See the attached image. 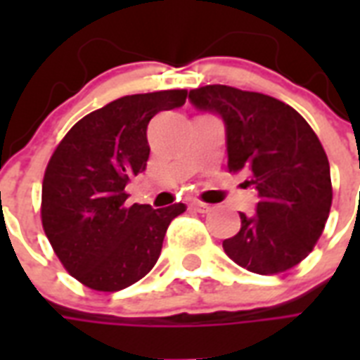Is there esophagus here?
<instances>
[{"label": "esophagus", "mask_w": 360, "mask_h": 360, "mask_svg": "<svg viewBox=\"0 0 360 360\" xmlns=\"http://www.w3.org/2000/svg\"><path fill=\"white\" fill-rule=\"evenodd\" d=\"M192 209H194L196 213H209V211H211V205H207V203H202V202H194L192 203Z\"/></svg>", "instance_id": "1"}]
</instances>
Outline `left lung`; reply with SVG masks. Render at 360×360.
<instances>
[{"mask_svg": "<svg viewBox=\"0 0 360 360\" xmlns=\"http://www.w3.org/2000/svg\"><path fill=\"white\" fill-rule=\"evenodd\" d=\"M200 112L222 117L228 169L245 174L256 213L240 217L224 252L257 274L284 273L312 252L333 203L329 158L297 110L263 93L205 86L188 93Z\"/></svg>", "mask_w": 360, "mask_h": 360, "instance_id": "left-lung-1", "label": "left lung"}]
</instances>
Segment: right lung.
<instances>
[{
    "instance_id": "1",
    "label": "right lung",
    "mask_w": 360,
    "mask_h": 360,
    "mask_svg": "<svg viewBox=\"0 0 360 360\" xmlns=\"http://www.w3.org/2000/svg\"><path fill=\"white\" fill-rule=\"evenodd\" d=\"M186 101L185 89L127 95L82 117L56 147L42 181V228L63 267L97 291H120L157 263L185 203L127 207L124 186L146 172L147 124Z\"/></svg>"
}]
</instances>
